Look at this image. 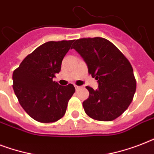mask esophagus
I'll use <instances>...</instances> for the list:
<instances>
[{
  "mask_svg": "<svg viewBox=\"0 0 154 154\" xmlns=\"http://www.w3.org/2000/svg\"><path fill=\"white\" fill-rule=\"evenodd\" d=\"M74 87H75V89H79L80 88H81V86H79V85H74Z\"/></svg>",
  "mask_w": 154,
  "mask_h": 154,
  "instance_id": "obj_1",
  "label": "esophagus"
}]
</instances>
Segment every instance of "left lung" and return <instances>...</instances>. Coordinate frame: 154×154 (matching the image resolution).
Segmentation results:
<instances>
[{
  "mask_svg": "<svg viewBox=\"0 0 154 154\" xmlns=\"http://www.w3.org/2000/svg\"><path fill=\"white\" fill-rule=\"evenodd\" d=\"M74 49L86 62L89 74L95 77L98 88L89 90L83 108L91 118L113 121L130 105L136 91V79L129 60L112 42L103 37L74 40Z\"/></svg>",
  "mask_w": 154,
  "mask_h": 154,
  "instance_id": "obj_1",
  "label": "left lung"
}]
</instances>
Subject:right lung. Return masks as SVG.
<instances>
[{
	"instance_id": "right-lung-1",
	"label": "right lung",
	"mask_w": 154,
	"mask_h": 154,
	"mask_svg": "<svg viewBox=\"0 0 154 154\" xmlns=\"http://www.w3.org/2000/svg\"><path fill=\"white\" fill-rule=\"evenodd\" d=\"M74 40L48 42L29 54L13 73V88L25 112L42 123L54 122L65 115L75 93L73 85L62 86L53 78Z\"/></svg>"
}]
</instances>
